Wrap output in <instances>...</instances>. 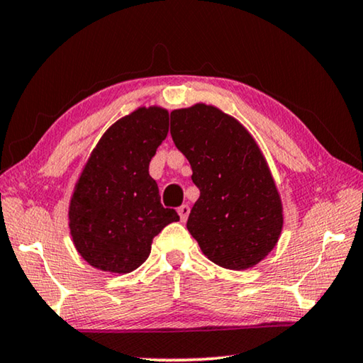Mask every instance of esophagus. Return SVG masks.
Returning a JSON list of instances; mask_svg holds the SVG:
<instances>
[{"mask_svg":"<svg viewBox=\"0 0 363 363\" xmlns=\"http://www.w3.org/2000/svg\"><path fill=\"white\" fill-rule=\"evenodd\" d=\"M177 213H179L182 223H186L187 218H189V213H190V206L189 205H182V206L177 208Z\"/></svg>","mask_w":363,"mask_h":363,"instance_id":"1","label":"esophagus"}]
</instances>
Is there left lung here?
Segmentation results:
<instances>
[{
	"instance_id": "obj_1",
	"label": "left lung",
	"mask_w": 363,
	"mask_h": 363,
	"mask_svg": "<svg viewBox=\"0 0 363 363\" xmlns=\"http://www.w3.org/2000/svg\"><path fill=\"white\" fill-rule=\"evenodd\" d=\"M171 138L200 189L187 219L190 235L220 267L256 266L284 227L280 194L256 140L240 121L206 104L173 110Z\"/></svg>"
}]
</instances>
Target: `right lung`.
<instances>
[{
    "label": "right lung",
    "instance_id": "obj_1",
    "mask_svg": "<svg viewBox=\"0 0 363 363\" xmlns=\"http://www.w3.org/2000/svg\"><path fill=\"white\" fill-rule=\"evenodd\" d=\"M167 108L139 107L115 121L91 152L73 189L69 227L79 256L104 272L130 274L153 237L179 220L160 203L149 163L168 134Z\"/></svg>",
    "mask_w": 363,
    "mask_h": 363
}]
</instances>
